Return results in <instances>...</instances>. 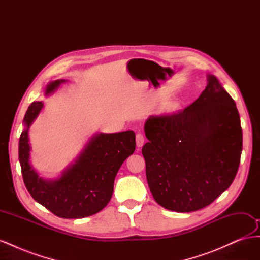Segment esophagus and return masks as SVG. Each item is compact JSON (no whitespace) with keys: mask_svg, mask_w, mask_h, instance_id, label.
Wrapping results in <instances>:
<instances>
[{"mask_svg":"<svg viewBox=\"0 0 260 260\" xmlns=\"http://www.w3.org/2000/svg\"><path fill=\"white\" fill-rule=\"evenodd\" d=\"M136 142H137V146L138 147H142L144 142H145V139H144L143 135H141V133H138L137 137H136Z\"/></svg>","mask_w":260,"mask_h":260,"instance_id":"34e87169","label":"esophagus"}]
</instances>
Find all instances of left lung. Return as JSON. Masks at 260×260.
<instances>
[{
  "label": "left lung",
  "instance_id": "left-lung-1",
  "mask_svg": "<svg viewBox=\"0 0 260 260\" xmlns=\"http://www.w3.org/2000/svg\"><path fill=\"white\" fill-rule=\"evenodd\" d=\"M142 154L154 200L164 208L190 212L208 206L231 185L243 139L235 102L217 78L183 111L151 116Z\"/></svg>",
  "mask_w": 260,
  "mask_h": 260
}]
</instances>
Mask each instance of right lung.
Returning <instances> with one entry per match:
<instances>
[{
  "label": "right lung",
  "instance_id": "1",
  "mask_svg": "<svg viewBox=\"0 0 260 260\" xmlns=\"http://www.w3.org/2000/svg\"><path fill=\"white\" fill-rule=\"evenodd\" d=\"M64 79L50 82L45 95L53 93ZM43 108V102H32L28 107L19 138V162L23 182L30 195L55 216L78 219L92 216L111 201L114 181L122 162L136 149V133L132 130L117 133H96L84 146L74 164L60 177L46 180L39 177L30 165L28 131Z\"/></svg>",
  "mask_w": 260,
  "mask_h": 260
}]
</instances>
